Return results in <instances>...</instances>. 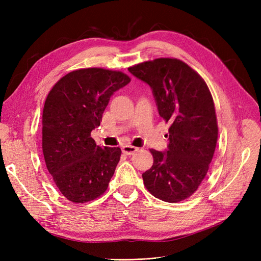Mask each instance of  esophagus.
<instances>
[{
	"instance_id": "34e87169",
	"label": "esophagus",
	"mask_w": 261,
	"mask_h": 261,
	"mask_svg": "<svg viewBox=\"0 0 261 261\" xmlns=\"http://www.w3.org/2000/svg\"><path fill=\"white\" fill-rule=\"evenodd\" d=\"M122 151L126 155H132V154H134V153L138 151V148L133 147V146H123Z\"/></svg>"
}]
</instances>
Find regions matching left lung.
I'll return each mask as SVG.
<instances>
[{
    "mask_svg": "<svg viewBox=\"0 0 261 261\" xmlns=\"http://www.w3.org/2000/svg\"><path fill=\"white\" fill-rule=\"evenodd\" d=\"M128 70L150 86L160 116L170 123L168 149L150 150L153 164L143 173L144 184L163 201L184 200L201 184L216 150L217 116L208 86L177 59L148 61Z\"/></svg>",
    "mask_w": 261,
    "mask_h": 261,
    "instance_id": "obj_1",
    "label": "left lung"
}]
</instances>
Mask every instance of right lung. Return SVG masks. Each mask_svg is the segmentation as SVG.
Listing matches in <instances>:
<instances>
[{
	"instance_id": "1",
	"label": "right lung",
	"mask_w": 261,
	"mask_h": 261,
	"mask_svg": "<svg viewBox=\"0 0 261 261\" xmlns=\"http://www.w3.org/2000/svg\"><path fill=\"white\" fill-rule=\"evenodd\" d=\"M130 82L115 70L84 68L53 86L42 113V150L46 169L62 195L83 203L103 194L121 149L97 146L91 132L102 120L110 98Z\"/></svg>"
}]
</instances>
